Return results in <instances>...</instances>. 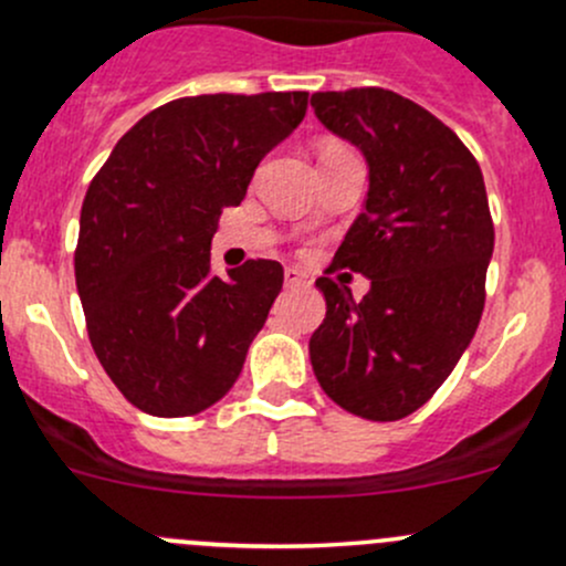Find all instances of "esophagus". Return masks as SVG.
Wrapping results in <instances>:
<instances>
[{"mask_svg":"<svg viewBox=\"0 0 566 566\" xmlns=\"http://www.w3.org/2000/svg\"><path fill=\"white\" fill-rule=\"evenodd\" d=\"M284 282L287 284H306V276L298 268H284Z\"/></svg>","mask_w":566,"mask_h":566,"instance_id":"34e87169","label":"esophagus"}]
</instances>
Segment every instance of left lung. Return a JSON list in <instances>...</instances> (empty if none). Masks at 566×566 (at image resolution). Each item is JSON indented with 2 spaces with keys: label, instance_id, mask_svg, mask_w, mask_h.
<instances>
[{
  "label": "left lung",
  "instance_id": "obj_1",
  "mask_svg": "<svg viewBox=\"0 0 566 566\" xmlns=\"http://www.w3.org/2000/svg\"><path fill=\"white\" fill-rule=\"evenodd\" d=\"M312 106L369 167L364 210L325 271L364 273L369 293L353 301L317 279L312 369L347 413L397 421L441 389L476 334L495 241L484 177L449 125L391 90L315 93Z\"/></svg>",
  "mask_w": 566,
  "mask_h": 566
}]
</instances>
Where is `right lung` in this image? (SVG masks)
Wrapping results in <instances>:
<instances>
[{
  "label": "right lung",
  "mask_w": 566,
  "mask_h": 566,
  "mask_svg": "<svg viewBox=\"0 0 566 566\" xmlns=\"http://www.w3.org/2000/svg\"><path fill=\"white\" fill-rule=\"evenodd\" d=\"M310 93L197 95L114 145L82 205L76 287L101 367L130 405L177 419L219 402L282 290L273 260L216 276L210 241Z\"/></svg>",
  "instance_id": "add662e5"
}]
</instances>
